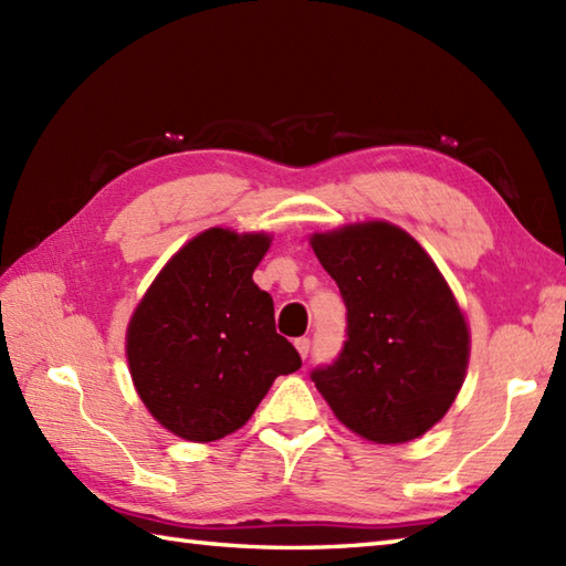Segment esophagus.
Wrapping results in <instances>:
<instances>
[{
	"label": "esophagus",
	"mask_w": 566,
	"mask_h": 566,
	"mask_svg": "<svg viewBox=\"0 0 566 566\" xmlns=\"http://www.w3.org/2000/svg\"><path fill=\"white\" fill-rule=\"evenodd\" d=\"M294 345H296L298 355H302V357L306 359V357H308V353H311V340H308V338H296V340H294Z\"/></svg>",
	"instance_id": "obj_1"
}]
</instances>
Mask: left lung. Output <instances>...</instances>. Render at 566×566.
I'll return each instance as SVG.
<instances>
[{"label":"left lung","instance_id":"8db88e82","mask_svg":"<svg viewBox=\"0 0 566 566\" xmlns=\"http://www.w3.org/2000/svg\"><path fill=\"white\" fill-rule=\"evenodd\" d=\"M347 306L340 357L311 379L333 416L375 444L411 442L460 394L472 335L464 311L418 240L389 221L311 233Z\"/></svg>","mask_w":566,"mask_h":566}]
</instances>
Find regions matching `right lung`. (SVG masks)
<instances>
[{
  "mask_svg": "<svg viewBox=\"0 0 566 566\" xmlns=\"http://www.w3.org/2000/svg\"><path fill=\"white\" fill-rule=\"evenodd\" d=\"M272 233L213 226L165 262L130 314L126 359L150 416L189 442L243 428L280 375L302 367L252 282Z\"/></svg>",
  "mask_w": 566,
  "mask_h": 566,
  "instance_id": "right-lung-1",
  "label": "right lung"
}]
</instances>
